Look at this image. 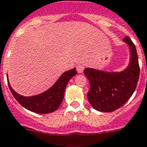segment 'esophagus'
Listing matches in <instances>:
<instances>
[{
  "instance_id": "34e87169",
  "label": "esophagus",
  "mask_w": 147,
  "mask_h": 147,
  "mask_svg": "<svg viewBox=\"0 0 147 147\" xmlns=\"http://www.w3.org/2000/svg\"><path fill=\"white\" fill-rule=\"evenodd\" d=\"M76 68H77V70L78 73H83V70H84V66L83 64H77L76 66Z\"/></svg>"
}]
</instances>
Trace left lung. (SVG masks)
<instances>
[{"label":"left lung","instance_id":"8db88e82","mask_svg":"<svg viewBox=\"0 0 147 147\" xmlns=\"http://www.w3.org/2000/svg\"><path fill=\"white\" fill-rule=\"evenodd\" d=\"M124 42L131 49V61L128 67L119 73L104 72L86 68L84 74L90 81L87 98L97 111L111 112L127 102L137 87L139 80L140 66L136 47L128 36Z\"/></svg>","mask_w":147,"mask_h":147}]
</instances>
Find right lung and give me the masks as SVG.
Wrapping results in <instances>:
<instances>
[{
	"mask_svg": "<svg viewBox=\"0 0 147 147\" xmlns=\"http://www.w3.org/2000/svg\"><path fill=\"white\" fill-rule=\"evenodd\" d=\"M77 74L75 67L66 71L59 77L57 82L49 90L39 95L29 97L20 96L16 93L11 88L8 80L7 83L10 92H12L14 98L22 106L32 112L47 114L53 112L58 109L64 98V91L68 81Z\"/></svg>",
	"mask_w": 147,
	"mask_h": 147,
	"instance_id": "add662e5",
	"label": "right lung"
}]
</instances>
